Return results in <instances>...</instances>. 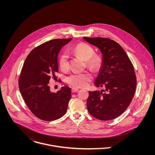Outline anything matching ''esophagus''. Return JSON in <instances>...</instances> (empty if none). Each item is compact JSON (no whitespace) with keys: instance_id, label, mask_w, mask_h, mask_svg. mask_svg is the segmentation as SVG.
Returning a JSON list of instances; mask_svg holds the SVG:
<instances>
[{"instance_id":"34e87169","label":"esophagus","mask_w":155,"mask_h":155,"mask_svg":"<svg viewBox=\"0 0 155 155\" xmlns=\"http://www.w3.org/2000/svg\"><path fill=\"white\" fill-rule=\"evenodd\" d=\"M79 91V89L76 88H71V92H76Z\"/></svg>"}]
</instances>
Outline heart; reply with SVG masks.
<instances>
[{
    "mask_svg": "<svg viewBox=\"0 0 155 155\" xmlns=\"http://www.w3.org/2000/svg\"><path fill=\"white\" fill-rule=\"evenodd\" d=\"M70 52L74 55L86 61L87 64L91 70H98L101 64V58L94 54V49L89 45L85 43H79L73 48ZM59 66L62 71H67L69 68V57L68 55L62 54L59 58ZM93 76L89 72L73 73L66 78V82L70 86L75 88H84L88 86L92 80Z\"/></svg>",
    "mask_w": 155,
    "mask_h": 155,
    "instance_id": "1",
    "label": "heart"
}]
</instances>
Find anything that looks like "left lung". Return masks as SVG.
<instances>
[{
    "instance_id": "left-lung-1",
    "label": "left lung",
    "mask_w": 155,
    "mask_h": 155,
    "mask_svg": "<svg viewBox=\"0 0 155 155\" xmlns=\"http://www.w3.org/2000/svg\"><path fill=\"white\" fill-rule=\"evenodd\" d=\"M84 39L97 46L102 54V67L95 85L105 88L101 92H89L88 110L99 120L114 119L126 110L134 96L137 78L133 64L122 47L115 41L105 38Z\"/></svg>"
}]
</instances>
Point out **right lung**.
I'll return each instance as SVG.
<instances>
[{
	"label": "right lung",
	"mask_w": 155,
	"mask_h": 155,
	"mask_svg": "<svg viewBox=\"0 0 155 155\" xmlns=\"http://www.w3.org/2000/svg\"><path fill=\"white\" fill-rule=\"evenodd\" d=\"M71 40L56 39L33 49L23 64L18 85L22 98L31 113L45 121L58 119L64 115L71 98V89L63 87L57 93L50 91L51 77L58 71V55Z\"/></svg>",
	"instance_id": "1"
}]
</instances>
